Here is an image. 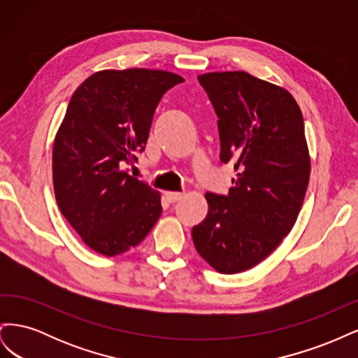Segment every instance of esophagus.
<instances>
[{
    "instance_id": "obj_1",
    "label": "esophagus",
    "mask_w": 358,
    "mask_h": 358,
    "mask_svg": "<svg viewBox=\"0 0 358 358\" xmlns=\"http://www.w3.org/2000/svg\"><path fill=\"white\" fill-rule=\"evenodd\" d=\"M183 196H185V194H183V192H178V191H167V192H166L167 200L171 201V203L180 200Z\"/></svg>"
}]
</instances>
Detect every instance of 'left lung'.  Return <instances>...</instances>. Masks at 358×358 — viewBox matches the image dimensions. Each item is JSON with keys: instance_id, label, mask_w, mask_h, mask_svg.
<instances>
[{"instance_id": "1", "label": "left lung", "mask_w": 358, "mask_h": 358, "mask_svg": "<svg viewBox=\"0 0 358 358\" xmlns=\"http://www.w3.org/2000/svg\"><path fill=\"white\" fill-rule=\"evenodd\" d=\"M218 115L221 161L237 178L227 196L206 192L209 210L192 229L197 252L233 275L262 263L294 227L310 157L297 101L282 86L246 71L199 76Z\"/></svg>"}]
</instances>
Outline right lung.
Wrapping results in <instances>:
<instances>
[{
  "mask_svg": "<svg viewBox=\"0 0 358 358\" xmlns=\"http://www.w3.org/2000/svg\"><path fill=\"white\" fill-rule=\"evenodd\" d=\"M182 82L164 70H101L74 91L53 140V191L95 252H127L161 216V194L122 167L145 149L161 96Z\"/></svg>",
  "mask_w": 358,
  "mask_h": 358,
  "instance_id": "obj_1",
  "label": "right lung"
}]
</instances>
